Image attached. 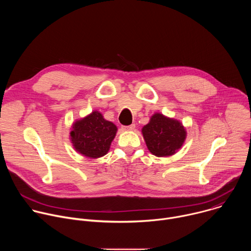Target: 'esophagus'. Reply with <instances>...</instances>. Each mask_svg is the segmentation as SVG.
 <instances>
[{
  "label": "esophagus",
  "instance_id": "esophagus-1",
  "mask_svg": "<svg viewBox=\"0 0 251 251\" xmlns=\"http://www.w3.org/2000/svg\"><path fill=\"white\" fill-rule=\"evenodd\" d=\"M122 129L125 130V131H132V130L135 129V124H131L129 126H123Z\"/></svg>",
  "mask_w": 251,
  "mask_h": 251
}]
</instances>
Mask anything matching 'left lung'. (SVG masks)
Instances as JSON below:
<instances>
[{
    "mask_svg": "<svg viewBox=\"0 0 251 251\" xmlns=\"http://www.w3.org/2000/svg\"><path fill=\"white\" fill-rule=\"evenodd\" d=\"M149 151L157 157H169L180 149L187 137L183 124L173 118L155 113L150 122L142 128Z\"/></svg>",
    "mask_w": 251,
    "mask_h": 251,
    "instance_id": "left-lung-1",
    "label": "left lung"
}]
</instances>
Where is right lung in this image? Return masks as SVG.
Instances as JSON below:
<instances>
[{
    "label": "right lung",
    "instance_id": "obj_1",
    "mask_svg": "<svg viewBox=\"0 0 251 251\" xmlns=\"http://www.w3.org/2000/svg\"><path fill=\"white\" fill-rule=\"evenodd\" d=\"M116 132L115 124L105 120L100 112L93 111L74 123L70 140L76 152L97 159L108 153Z\"/></svg>",
    "mask_w": 251,
    "mask_h": 251
}]
</instances>
